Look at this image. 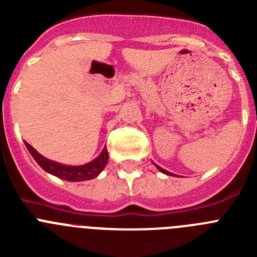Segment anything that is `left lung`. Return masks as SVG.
Listing matches in <instances>:
<instances>
[{"instance_id":"left-lung-1","label":"left lung","mask_w":257,"mask_h":257,"mask_svg":"<svg viewBox=\"0 0 257 257\" xmlns=\"http://www.w3.org/2000/svg\"><path fill=\"white\" fill-rule=\"evenodd\" d=\"M157 166V165H156ZM157 169L160 170L161 172H163V174H166V175H172V176H174V174H171V172H169V171H166L165 169H162V167H160V166H157Z\"/></svg>"}]
</instances>
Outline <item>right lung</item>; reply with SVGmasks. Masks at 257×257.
I'll return each instance as SVG.
<instances>
[{
    "label": "right lung",
    "mask_w": 257,
    "mask_h": 257,
    "mask_svg": "<svg viewBox=\"0 0 257 257\" xmlns=\"http://www.w3.org/2000/svg\"><path fill=\"white\" fill-rule=\"evenodd\" d=\"M26 147L29 151V153L32 154V157L36 160V162H37L45 171L54 175V176H58L59 179H64V180L68 181L91 180V179L96 178L97 175L103 171L106 162H108V151H106V148L103 149V152H101L100 156L97 157V158H95L91 162L86 163V165L65 166L45 158L44 156H41V154L38 153L32 145H29L28 143H26Z\"/></svg>",
    "instance_id": "right-lung-1"
}]
</instances>
